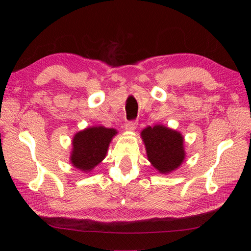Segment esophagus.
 Segmentation results:
<instances>
[{
	"label": "esophagus",
	"mask_w": 251,
	"mask_h": 251,
	"mask_svg": "<svg viewBox=\"0 0 251 251\" xmlns=\"http://www.w3.org/2000/svg\"><path fill=\"white\" fill-rule=\"evenodd\" d=\"M136 126H137V124H136L135 121H128V123H126V130L132 132V131L136 130Z\"/></svg>",
	"instance_id": "1"
}]
</instances>
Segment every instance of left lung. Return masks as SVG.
Wrapping results in <instances>:
<instances>
[{
  "mask_svg": "<svg viewBox=\"0 0 251 251\" xmlns=\"http://www.w3.org/2000/svg\"><path fill=\"white\" fill-rule=\"evenodd\" d=\"M140 136L148 160L160 174L173 173L184 162V137L180 132L163 125H155L144 127Z\"/></svg>",
  "mask_w": 251,
  "mask_h": 251,
  "instance_id": "left-lung-1",
  "label": "left lung"
}]
</instances>
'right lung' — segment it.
<instances>
[{
  "mask_svg": "<svg viewBox=\"0 0 251 251\" xmlns=\"http://www.w3.org/2000/svg\"><path fill=\"white\" fill-rule=\"evenodd\" d=\"M117 130L102 126L86 127L72 138L70 162L75 169L90 173L107 156L108 149Z\"/></svg>",
  "mask_w": 251,
  "mask_h": 251,
  "instance_id": "obj_1",
  "label": "right lung"
}]
</instances>
